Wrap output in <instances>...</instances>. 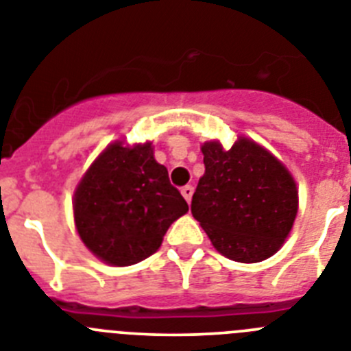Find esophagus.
Segmentation results:
<instances>
[{
  "instance_id": "34e87169",
  "label": "esophagus",
  "mask_w": 351,
  "mask_h": 351,
  "mask_svg": "<svg viewBox=\"0 0 351 351\" xmlns=\"http://www.w3.org/2000/svg\"><path fill=\"white\" fill-rule=\"evenodd\" d=\"M181 193H182V197L186 198V202L190 204L191 197H193V186H184V188L181 190Z\"/></svg>"
}]
</instances>
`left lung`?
<instances>
[{
    "label": "left lung",
    "instance_id": "8db88e82",
    "mask_svg": "<svg viewBox=\"0 0 351 351\" xmlns=\"http://www.w3.org/2000/svg\"><path fill=\"white\" fill-rule=\"evenodd\" d=\"M206 173L191 200V214L226 258L255 263L283 246L299 209L297 184L267 149L241 137L228 151L202 145Z\"/></svg>",
    "mask_w": 351,
    "mask_h": 351
}]
</instances>
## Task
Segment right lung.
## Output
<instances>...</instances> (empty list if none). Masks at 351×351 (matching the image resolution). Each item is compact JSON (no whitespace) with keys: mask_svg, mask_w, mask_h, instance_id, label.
Here are the masks:
<instances>
[{"mask_svg":"<svg viewBox=\"0 0 351 351\" xmlns=\"http://www.w3.org/2000/svg\"><path fill=\"white\" fill-rule=\"evenodd\" d=\"M188 204L154 160L151 142L108 145L84 173L73 195L82 243L105 263L125 267L156 253Z\"/></svg>","mask_w":351,"mask_h":351,"instance_id":"add662e5","label":"right lung"}]
</instances>
